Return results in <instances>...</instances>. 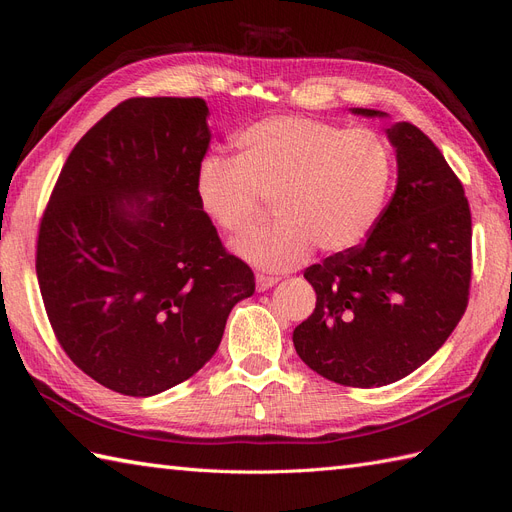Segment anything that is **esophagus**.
Returning a JSON list of instances; mask_svg holds the SVG:
<instances>
[{"label": "esophagus", "mask_w": 512, "mask_h": 512, "mask_svg": "<svg viewBox=\"0 0 512 512\" xmlns=\"http://www.w3.org/2000/svg\"><path fill=\"white\" fill-rule=\"evenodd\" d=\"M277 282V277H273V275H265V273H258L256 275V288H258V292H265V290H269L271 286H275Z\"/></svg>", "instance_id": "34e87169"}]
</instances>
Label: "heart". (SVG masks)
I'll use <instances>...</instances> for the list:
<instances>
[{
    "label": "heart",
    "instance_id": "obj_1",
    "mask_svg": "<svg viewBox=\"0 0 512 512\" xmlns=\"http://www.w3.org/2000/svg\"><path fill=\"white\" fill-rule=\"evenodd\" d=\"M393 181V156L367 128L277 115L235 138V158L200 162L194 196L200 213L228 239H241L275 203L277 224L237 245L252 267L282 273L320 247L344 254L376 226Z\"/></svg>",
    "mask_w": 512,
    "mask_h": 512
}]
</instances>
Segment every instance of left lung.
<instances>
[{
    "instance_id": "1",
    "label": "left lung",
    "mask_w": 512,
    "mask_h": 512,
    "mask_svg": "<svg viewBox=\"0 0 512 512\" xmlns=\"http://www.w3.org/2000/svg\"><path fill=\"white\" fill-rule=\"evenodd\" d=\"M386 136L397 158L391 203L365 243L305 269L316 309L292 333L309 369L356 389L397 382L429 361L470 294L472 215L461 181L412 123H393Z\"/></svg>"
}]
</instances>
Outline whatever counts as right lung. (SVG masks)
<instances>
[{
  "label": "right lung",
  "mask_w": 512,
  "mask_h": 512,
  "mask_svg": "<svg viewBox=\"0 0 512 512\" xmlns=\"http://www.w3.org/2000/svg\"><path fill=\"white\" fill-rule=\"evenodd\" d=\"M203 98H130L68 156L44 209L36 273L72 363L106 389L151 397L218 350L254 273L200 213Z\"/></svg>",
  "instance_id": "1"
}]
</instances>
